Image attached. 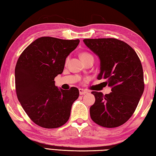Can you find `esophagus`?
<instances>
[{
  "instance_id": "34e87169",
  "label": "esophagus",
  "mask_w": 156,
  "mask_h": 156,
  "mask_svg": "<svg viewBox=\"0 0 156 156\" xmlns=\"http://www.w3.org/2000/svg\"><path fill=\"white\" fill-rule=\"evenodd\" d=\"M88 92L86 90H84V89H79V94H80V95H84L85 94H87Z\"/></svg>"
}]
</instances>
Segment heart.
Returning <instances> with one entry per match:
<instances>
[{"instance_id":"1","label":"heart","mask_w":156,"mask_h":156,"mask_svg":"<svg viewBox=\"0 0 156 156\" xmlns=\"http://www.w3.org/2000/svg\"><path fill=\"white\" fill-rule=\"evenodd\" d=\"M80 58L82 59V60H83V62H85L88 60H94V56H92L91 54H89V53L86 52V51L82 52L80 55ZM68 60L69 59L67 58V60H66V62H68Z\"/></svg>"}]
</instances>
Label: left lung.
<instances>
[{
	"instance_id": "left-lung-1",
	"label": "left lung",
	"mask_w": 156,
	"mask_h": 156,
	"mask_svg": "<svg viewBox=\"0 0 156 156\" xmlns=\"http://www.w3.org/2000/svg\"><path fill=\"white\" fill-rule=\"evenodd\" d=\"M83 42L99 57L100 72L98 79H106L112 92L105 96L92 91L96 101L90 107V116L98 125L117 127L131 117L144 89L140 60L125 42L116 38L84 39Z\"/></svg>"
}]
</instances>
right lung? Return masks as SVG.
I'll use <instances>...</instances> for the list:
<instances>
[{
	"label": "right lung",
	"instance_id": "right-lung-1",
	"mask_svg": "<svg viewBox=\"0 0 156 156\" xmlns=\"http://www.w3.org/2000/svg\"><path fill=\"white\" fill-rule=\"evenodd\" d=\"M79 43V39L41 37L18 58L15 68L18 99L30 119L41 127H60L69 118L79 91L58 89L54 78L62 73L66 58Z\"/></svg>",
	"mask_w": 156,
	"mask_h": 156
}]
</instances>
